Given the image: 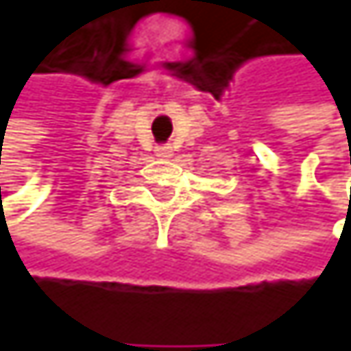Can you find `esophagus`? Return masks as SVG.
<instances>
[{
  "mask_svg": "<svg viewBox=\"0 0 351 351\" xmlns=\"http://www.w3.org/2000/svg\"><path fill=\"white\" fill-rule=\"evenodd\" d=\"M156 156H160V158H171V156H173V148H171V146H158V148H156Z\"/></svg>",
  "mask_w": 351,
  "mask_h": 351,
  "instance_id": "obj_1",
  "label": "esophagus"
}]
</instances>
